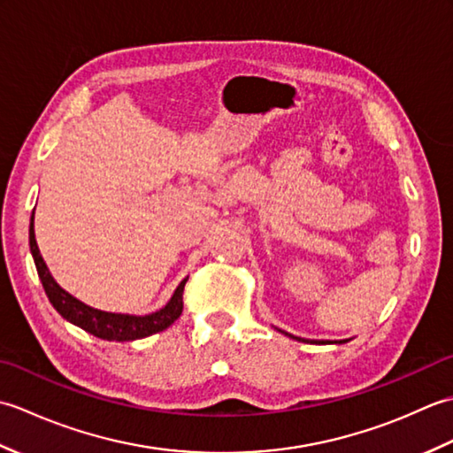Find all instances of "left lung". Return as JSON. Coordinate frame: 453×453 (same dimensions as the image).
Wrapping results in <instances>:
<instances>
[{
    "label": "left lung",
    "mask_w": 453,
    "mask_h": 453,
    "mask_svg": "<svg viewBox=\"0 0 453 453\" xmlns=\"http://www.w3.org/2000/svg\"><path fill=\"white\" fill-rule=\"evenodd\" d=\"M311 342H315V344H323V341H311ZM334 342H339V344H342V342H349V341H334Z\"/></svg>",
    "instance_id": "left-lung-1"
}]
</instances>
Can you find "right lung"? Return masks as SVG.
Listing matches in <instances>:
<instances>
[{
    "label": "right lung",
    "mask_w": 453,
    "mask_h": 453,
    "mask_svg": "<svg viewBox=\"0 0 453 453\" xmlns=\"http://www.w3.org/2000/svg\"><path fill=\"white\" fill-rule=\"evenodd\" d=\"M28 245H31V255L35 258V266L38 278H41L44 292L48 300L54 305V310L60 313L65 321L81 326L83 331H88L99 339L104 341H136L143 339V336H150L153 333L165 331L169 325L175 323L180 313H182V290H185V284L188 278H185L177 290L173 292L171 300L165 303L161 310L148 313V315H128V313H111V311H101L95 310V307L80 302L78 297L67 294L64 288L58 284L44 258L38 251L36 239H35V211L31 216V227H28Z\"/></svg>",
    "instance_id": "1"
}]
</instances>
